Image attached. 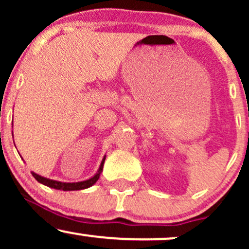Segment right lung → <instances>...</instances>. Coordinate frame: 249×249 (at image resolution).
I'll return each mask as SVG.
<instances>
[{
  "label": "right lung",
  "instance_id": "1",
  "mask_svg": "<svg viewBox=\"0 0 249 249\" xmlns=\"http://www.w3.org/2000/svg\"><path fill=\"white\" fill-rule=\"evenodd\" d=\"M105 158L103 159L101 167H99L98 173L96 176H93L92 178L85 180V181H79V182H61V181H56V180H51V179H47L44 177L38 176V174L34 173L33 176L37 181L41 182V184L45 185V186L51 187V188H56V190H62V191H77V190H84V188H88L90 186H92L93 184L99 179V176H101L102 171H103V165H104Z\"/></svg>",
  "mask_w": 249,
  "mask_h": 249
}]
</instances>
